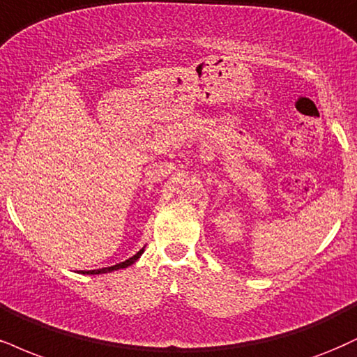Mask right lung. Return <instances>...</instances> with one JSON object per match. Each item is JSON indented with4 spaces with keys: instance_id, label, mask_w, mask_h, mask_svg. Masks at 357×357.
<instances>
[{
    "instance_id": "1",
    "label": "right lung",
    "mask_w": 357,
    "mask_h": 357,
    "mask_svg": "<svg viewBox=\"0 0 357 357\" xmlns=\"http://www.w3.org/2000/svg\"><path fill=\"white\" fill-rule=\"evenodd\" d=\"M143 251H144V248L143 249H139V251L136 252L135 256L132 257H130V259H126V261H123V263H119V264H114V266H109V268H102V269H94V271H84L83 274H102V273H111V271H118V269H123V268H128V266H131V264H135L137 259H139V256L143 255Z\"/></svg>"
}]
</instances>
